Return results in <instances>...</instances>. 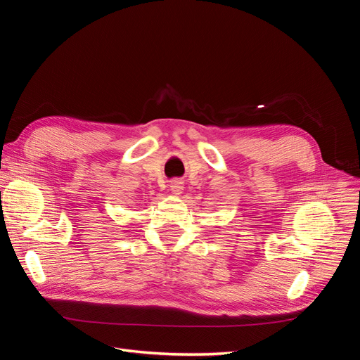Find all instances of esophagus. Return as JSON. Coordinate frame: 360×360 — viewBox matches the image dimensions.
I'll return each mask as SVG.
<instances>
[{
  "mask_svg": "<svg viewBox=\"0 0 360 360\" xmlns=\"http://www.w3.org/2000/svg\"><path fill=\"white\" fill-rule=\"evenodd\" d=\"M169 188H171V193L176 195V197H179V195H181L183 192V180L181 179H172L171 183H169Z\"/></svg>",
  "mask_w": 360,
  "mask_h": 360,
  "instance_id": "34e87169",
  "label": "esophagus"
}]
</instances>
